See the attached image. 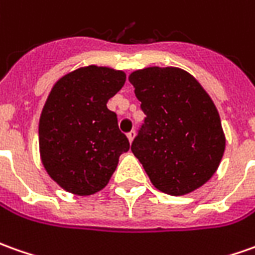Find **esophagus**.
Returning <instances> with one entry per match:
<instances>
[{
	"mask_svg": "<svg viewBox=\"0 0 255 255\" xmlns=\"http://www.w3.org/2000/svg\"><path fill=\"white\" fill-rule=\"evenodd\" d=\"M127 138H128V141H129V142L134 141V138H135V131H131V132H128V134H127Z\"/></svg>",
	"mask_w": 255,
	"mask_h": 255,
	"instance_id": "1",
	"label": "esophagus"
}]
</instances>
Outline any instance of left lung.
<instances>
[{
    "label": "left lung",
    "instance_id": "1",
    "mask_svg": "<svg viewBox=\"0 0 255 255\" xmlns=\"http://www.w3.org/2000/svg\"><path fill=\"white\" fill-rule=\"evenodd\" d=\"M146 114L131 150L152 184L186 195L218 170L226 146L214 100L195 78L177 67H148L129 74Z\"/></svg>",
    "mask_w": 255,
    "mask_h": 255
}]
</instances>
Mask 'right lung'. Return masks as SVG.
<instances>
[{
	"mask_svg": "<svg viewBox=\"0 0 255 255\" xmlns=\"http://www.w3.org/2000/svg\"><path fill=\"white\" fill-rule=\"evenodd\" d=\"M126 84V72L88 65L61 77L39 120V150L47 174L75 195L103 190L129 149L107 102Z\"/></svg>",
	"mask_w": 255,
	"mask_h": 255,
	"instance_id": "add662e5",
	"label": "right lung"
}]
</instances>
